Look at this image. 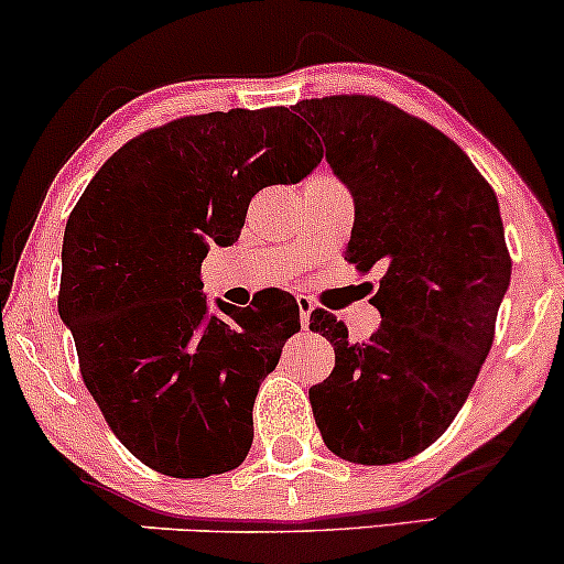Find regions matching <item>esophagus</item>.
<instances>
[{
  "instance_id": "1",
  "label": "esophagus",
  "mask_w": 564,
  "mask_h": 564,
  "mask_svg": "<svg viewBox=\"0 0 564 564\" xmlns=\"http://www.w3.org/2000/svg\"><path fill=\"white\" fill-rule=\"evenodd\" d=\"M297 311H301V326H303V329H308L311 311H314V303H311L305 295H297Z\"/></svg>"
}]
</instances>
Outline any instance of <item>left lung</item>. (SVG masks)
<instances>
[{
    "label": "left lung",
    "instance_id": "obj_1",
    "mask_svg": "<svg viewBox=\"0 0 564 564\" xmlns=\"http://www.w3.org/2000/svg\"><path fill=\"white\" fill-rule=\"evenodd\" d=\"M295 112L356 204L345 259L384 269L366 343L311 314L335 345V371L308 389L316 426L343 460H408L455 421L495 343L512 271L497 196L460 145L392 104L326 96Z\"/></svg>",
    "mask_w": 564,
    "mask_h": 564
}]
</instances>
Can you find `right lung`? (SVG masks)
<instances>
[{"label": "right lung", "instance_id": "obj_1", "mask_svg": "<svg viewBox=\"0 0 564 564\" xmlns=\"http://www.w3.org/2000/svg\"><path fill=\"white\" fill-rule=\"evenodd\" d=\"M322 156L288 107L183 117L124 143L69 214L59 316L109 429L159 474L246 460L256 394L301 311L280 290L212 311L200 263L240 238L256 193L301 183Z\"/></svg>", "mask_w": 564, "mask_h": 564}]
</instances>
